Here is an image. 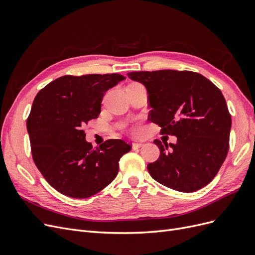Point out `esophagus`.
Returning <instances> with one entry per match:
<instances>
[{
  "instance_id": "34e87169",
  "label": "esophagus",
  "mask_w": 255,
  "mask_h": 255,
  "mask_svg": "<svg viewBox=\"0 0 255 255\" xmlns=\"http://www.w3.org/2000/svg\"><path fill=\"white\" fill-rule=\"evenodd\" d=\"M144 144L141 143V142H134L133 143V149H139L141 148V146H143Z\"/></svg>"
}]
</instances>
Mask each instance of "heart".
<instances>
[{"label":"heart","mask_w":255,"mask_h":255,"mask_svg":"<svg viewBox=\"0 0 255 255\" xmlns=\"http://www.w3.org/2000/svg\"><path fill=\"white\" fill-rule=\"evenodd\" d=\"M130 129H132V132H134V133H138V130H139V128H138L137 126H133L132 128H130Z\"/></svg>","instance_id":"b5f03b06"}]
</instances>
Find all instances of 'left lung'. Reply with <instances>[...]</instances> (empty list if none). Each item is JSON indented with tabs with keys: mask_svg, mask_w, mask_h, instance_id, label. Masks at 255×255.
I'll return each instance as SVG.
<instances>
[{
	"mask_svg": "<svg viewBox=\"0 0 255 255\" xmlns=\"http://www.w3.org/2000/svg\"><path fill=\"white\" fill-rule=\"evenodd\" d=\"M148 92L150 120L161 133L176 136L161 143L159 157L148 165L154 180L182 192L204 187L215 177L229 151L232 119L221 91L203 75L159 70L128 73Z\"/></svg>",
	"mask_w": 255,
	"mask_h": 255,
	"instance_id": "1",
	"label": "left lung"
}]
</instances>
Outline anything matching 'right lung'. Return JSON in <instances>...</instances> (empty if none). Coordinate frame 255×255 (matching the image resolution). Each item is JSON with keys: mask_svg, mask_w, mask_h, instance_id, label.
Returning <instances> with one entry per match:
<instances>
[{"mask_svg": "<svg viewBox=\"0 0 255 255\" xmlns=\"http://www.w3.org/2000/svg\"><path fill=\"white\" fill-rule=\"evenodd\" d=\"M123 80L118 73L65 75L37 94L26 122L32 155L60 194L89 198L117 176L119 160L130 145L109 139L95 149L82 128L98 118L105 92Z\"/></svg>", "mask_w": 255, "mask_h": 255, "instance_id": "right-lung-1", "label": "right lung"}]
</instances>
